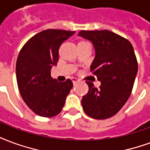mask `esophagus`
Segmentation results:
<instances>
[{
  "label": "esophagus",
  "mask_w": 150,
  "mask_h": 150,
  "mask_svg": "<svg viewBox=\"0 0 150 150\" xmlns=\"http://www.w3.org/2000/svg\"><path fill=\"white\" fill-rule=\"evenodd\" d=\"M72 82H73V83L75 84V83H77V82H78V79L76 78H73L72 79Z\"/></svg>",
  "instance_id": "1"
}]
</instances>
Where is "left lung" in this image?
I'll return each instance as SVG.
<instances>
[{
	"instance_id": "obj_1",
	"label": "left lung",
	"mask_w": 150,
	"mask_h": 150,
	"mask_svg": "<svg viewBox=\"0 0 150 150\" xmlns=\"http://www.w3.org/2000/svg\"><path fill=\"white\" fill-rule=\"evenodd\" d=\"M78 35L92 42L95 58L92 74L101 82L99 88L86 81L89 90L82 99L84 112L95 119L117 114L131 95L137 72V61L131 43L109 30H82Z\"/></svg>"
}]
</instances>
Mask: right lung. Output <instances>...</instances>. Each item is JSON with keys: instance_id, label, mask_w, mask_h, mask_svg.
I'll list each match as a JSON object with an SVG mask.
<instances>
[{"instance_id": "right-lung-1", "label": "right lung", "mask_w": 150, "mask_h": 150, "mask_svg": "<svg viewBox=\"0 0 150 150\" xmlns=\"http://www.w3.org/2000/svg\"><path fill=\"white\" fill-rule=\"evenodd\" d=\"M75 31L47 29L33 35L19 53L16 81L23 100L39 116L52 117L61 112L73 86L69 79L59 83L51 76V69L59 61L62 43Z\"/></svg>"}]
</instances>
